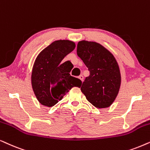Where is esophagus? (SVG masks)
<instances>
[{"label": "esophagus", "instance_id": "34e87169", "mask_svg": "<svg viewBox=\"0 0 150 150\" xmlns=\"http://www.w3.org/2000/svg\"><path fill=\"white\" fill-rule=\"evenodd\" d=\"M78 78L80 79V80L81 81H83V75H79V76L78 77Z\"/></svg>", "mask_w": 150, "mask_h": 150}]
</instances>
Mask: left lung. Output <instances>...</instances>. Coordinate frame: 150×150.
Returning <instances> with one entry per match:
<instances>
[{
  "mask_svg": "<svg viewBox=\"0 0 150 150\" xmlns=\"http://www.w3.org/2000/svg\"><path fill=\"white\" fill-rule=\"evenodd\" d=\"M77 53L90 71L80 86L81 91L97 108L110 106L118 95L121 83L120 69L115 56L99 43L87 40L79 42Z\"/></svg>",
  "mask_w": 150,
  "mask_h": 150,
  "instance_id": "obj_1",
  "label": "left lung"
}]
</instances>
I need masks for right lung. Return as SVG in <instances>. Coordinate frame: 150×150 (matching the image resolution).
<instances>
[{"label": "right lung", "instance_id": "right-lung-1", "mask_svg": "<svg viewBox=\"0 0 150 150\" xmlns=\"http://www.w3.org/2000/svg\"><path fill=\"white\" fill-rule=\"evenodd\" d=\"M75 43L69 40H55L38 55L31 73V86L38 101L52 107L73 87H80V79L71 76L65 56L75 49ZM68 62V61H67Z\"/></svg>", "mask_w": 150, "mask_h": 150}]
</instances>
